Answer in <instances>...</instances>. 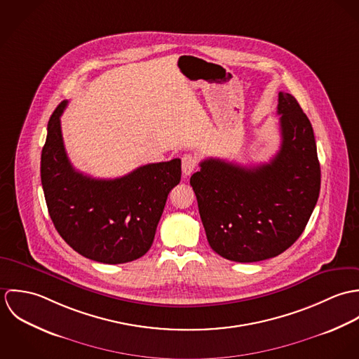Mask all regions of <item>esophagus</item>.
<instances>
[{
	"label": "esophagus",
	"instance_id": "esophagus-1",
	"mask_svg": "<svg viewBox=\"0 0 359 359\" xmlns=\"http://www.w3.org/2000/svg\"><path fill=\"white\" fill-rule=\"evenodd\" d=\"M198 167V160L192 154L182 156V174L184 177H189Z\"/></svg>",
	"mask_w": 359,
	"mask_h": 359
}]
</instances>
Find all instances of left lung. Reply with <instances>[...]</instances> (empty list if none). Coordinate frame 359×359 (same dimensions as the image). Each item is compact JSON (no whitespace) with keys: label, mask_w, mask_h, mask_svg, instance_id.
I'll use <instances>...</instances> for the list:
<instances>
[{"label":"left lung","mask_w":359,"mask_h":359,"mask_svg":"<svg viewBox=\"0 0 359 359\" xmlns=\"http://www.w3.org/2000/svg\"><path fill=\"white\" fill-rule=\"evenodd\" d=\"M280 148L245 167L205 158L191 177L210 248L236 262L279 256L303 233L319 198L320 167L312 126L297 100L279 93Z\"/></svg>","instance_id":"1"}]
</instances>
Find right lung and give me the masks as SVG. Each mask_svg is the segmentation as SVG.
Masks as SVG:
<instances>
[{"label":"right lung","mask_w":359,"mask_h":359,"mask_svg":"<svg viewBox=\"0 0 359 359\" xmlns=\"http://www.w3.org/2000/svg\"><path fill=\"white\" fill-rule=\"evenodd\" d=\"M59 103L48 121L41 154V184L52 222L79 255L103 264H123L152 246L170 191L181 181V160L152 163L114 180L74 170L65 151Z\"/></svg>","instance_id":"right-lung-1"}]
</instances>
